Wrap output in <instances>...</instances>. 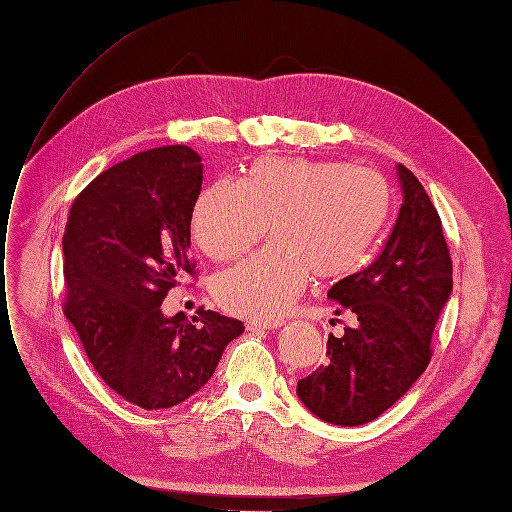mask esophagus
I'll return each mask as SVG.
<instances>
[{
  "label": "esophagus",
  "mask_w": 512,
  "mask_h": 512,
  "mask_svg": "<svg viewBox=\"0 0 512 512\" xmlns=\"http://www.w3.org/2000/svg\"><path fill=\"white\" fill-rule=\"evenodd\" d=\"M282 323L280 320H274V323H261V320H249V323H246V329L249 331H270V329H276V327H280Z\"/></svg>",
  "instance_id": "obj_1"
}]
</instances>
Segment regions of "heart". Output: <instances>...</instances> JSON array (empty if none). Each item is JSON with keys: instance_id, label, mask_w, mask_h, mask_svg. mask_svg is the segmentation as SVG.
<instances>
[{"instance_id": "1", "label": "heart", "mask_w": 512, "mask_h": 512, "mask_svg": "<svg viewBox=\"0 0 512 512\" xmlns=\"http://www.w3.org/2000/svg\"><path fill=\"white\" fill-rule=\"evenodd\" d=\"M390 213V189L369 168L306 158H263L240 183L219 179L202 189L192 236L215 261L272 244L213 278V295L232 314L276 320L308 276L342 280L361 266Z\"/></svg>"}]
</instances>
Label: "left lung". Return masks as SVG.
I'll return each instance as SVG.
<instances>
[{"instance_id": "obj_1", "label": "left lung", "mask_w": 512, "mask_h": 512, "mask_svg": "<svg viewBox=\"0 0 512 512\" xmlns=\"http://www.w3.org/2000/svg\"><path fill=\"white\" fill-rule=\"evenodd\" d=\"M403 204L384 251L363 272L329 289L335 314L354 327L329 335L327 365L297 382L316 418L361 426L390 409L430 363V339L453 289L451 259L437 208L409 168L396 166Z\"/></svg>"}]
</instances>
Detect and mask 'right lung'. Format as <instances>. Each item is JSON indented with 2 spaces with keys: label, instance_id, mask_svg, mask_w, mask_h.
<instances>
[{
  "label": "right lung",
  "instance_id": "right-lung-1",
  "mask_svg": "<svg viewBox=\"0 0 512 512\" xmlns=\"http://www.w3.org/2000/svg\"><path fill=\"white\" fill-rule=\"evenodd\" d=\"M202 158L187 145L141 151L92 179L63 234L65 316L88 361L128 403L168 409L211 380L236 318L166 316V293L194 272L192 211Z\"/></svg>",
  "mask_w": 512,
  "mask_h": 512
}]
</instances>
